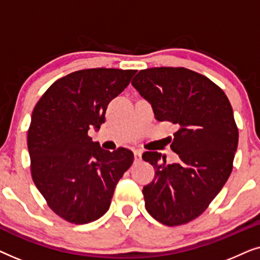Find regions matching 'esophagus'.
<instances>
[{
	"label": "esophagus",
	"instance_id": "esophagus-1",
	"mask_svg": "<svg viewBox=\"0 0 260 260\" xmlns=\"http://www.w3.org/2000/svg\"><path fill=\"white\" fill-rule=\"evenodd\" d=\"M134 156H135V161H140L142 157V151L141 150H134Z\"/></svg>",
	"mask_w": 260,
	"mask_h": 260
}]
</instances>
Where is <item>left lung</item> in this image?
I'll return each mask as SVG.
<instances>
[{
    "label": "left lung",
    "instance_id": "1",
    "mask_svg": "<svg viewBox=\"0 0 260 260\" xmlns=\"http://www.w3.org/2000/svg\"><path fill=\"white\" fill-rule=\"evenodd\" d=\"M131 84L156 119L177 127L170 148L179 162L167 165L157 151L142 155L155 169L143 187L145 208L167 226L183 225L207 209L232 173L239 140L232 106L218 85L184 67L142 70Z\"/></svg>",
    "mask_w": 260,
    "mask_h": 260
}]
</instances>
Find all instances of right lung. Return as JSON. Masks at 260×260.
I'll return each mask as SVG.
<instances>
[{
  "mask_svg": "<svg viewBox=\"0 0 260 260\" xmlns=\"http://www.w3.org/2000/svg\"><path fill=\"white\" fill-rule=\"evenodd\" d=\"M136 72L76 71L54 81L35 105L27 134L31 177L49 208L66 221L83 225L104 215L133 165L129 149L104 150L87 133L105 122L109 103Z\"/></svg>",
  "mask_w": 260,
  "mask_h": 260,
  "instance_id": "right-lung-1",
  "label": "right lung"
}]
</instances>
